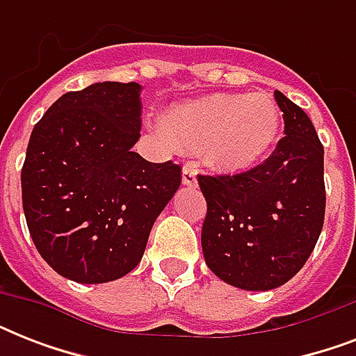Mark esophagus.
I'll return each instance as SVG.
<instances>
[{"mask_svg":"<svg viewBox=\"0 0 356 356\" xmlns=\"http://www.w3.org/2000/svg\"><path fill=\"white\" fill-rule=\"evenodd\" d=\"M183 184H186V186H195L197 184V172L190 164L183 168Z\"/></svg>","mask_w":356,"mask_h":356,"instance_id":"1","label":"esophagus"}]
</instances>
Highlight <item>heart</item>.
Segmentation results:
<instances>
[{"mask_svg": "<svg viewBox=\"0 0 356 356\" xmlns=\"http://www.w3.org/2000/svg\"><path fill=\"white\" fill-rule=\"evenodd\" d=\"M281 113L266 92L214 94L175 103L162 116L168 142L181 149H201L211 166L243 172L259 164L275 144Z\"/></svg>", "mask_w": 356, "mask_h": 356, "instance_id": "heart-1", "label": "heart"}]
</instances>
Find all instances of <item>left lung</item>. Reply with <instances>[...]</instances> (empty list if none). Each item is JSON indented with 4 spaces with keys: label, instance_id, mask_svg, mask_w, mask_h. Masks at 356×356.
I'll return each mask as SVG.
<instances>
[{
    "label": "left lung",
    "instance_id": "1",
    "mask_svg": "<svg viewBox=\"0 0 356 356\" xmlns=\"http://www.w3.org/2000/svg\"><path fill=\"white\" fill-rule=\"evenodd\" d=\"M284 134L262 164L236 175H197L207 200L201 248L216 277L273 290L309 260L325 218L323 145L301 107L275 90Z\"/></svg>",
    "mask_w": 356,
    "mask_h": 356
}]
</instances>
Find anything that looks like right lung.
Returning <instances> with one entry per match:
<instances>
[{"instance_id":"1","label":"right lung","mask_w":356,"mask_h":356,"mask_svg":"<svg viewBox=\"0 0 356 356\" xmlns=\"http://www.w3.org/2000/svg\"><path fill=\"white\" fill-rule=\"evenodd\" d=\"M138 83L66 92L31 133L22 203L38 253L83 284L133 271L151 227L181 184V166L134 153L142 127Z\"/></svg>"}]
</instances>
